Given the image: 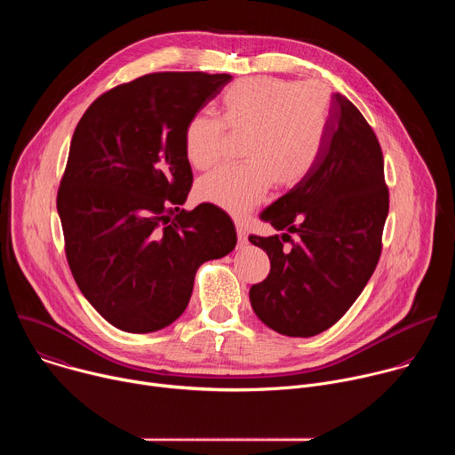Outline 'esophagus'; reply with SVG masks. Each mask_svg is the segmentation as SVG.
<instances>
[{
    "instance_id": "obj_1",
    "label": "esophagus",
    "mask_w": 455,
    "mask_h": 455,
    "mask_svg": "<svg viewBox=\"0 0 455 455\" xmlns=\"http://www.w3.org/2000/svg\"><path fill=\"white\" fill-rule=\"evenodd\" d=\"M235 232H237V244L244 246L248 243V234H246V227L241 220H235Z\"/></svg>"
}]
</instances>
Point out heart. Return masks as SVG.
Here are the masks:
<instances>
[{"instance_id": "obj_1", "label": "heart", "mask_w": 455, "mask_h": 455, "mask_svg": "<svg viewBox=\"0 0 455 455\" xmlns=\"http://www.w3.org/2000/svg\"><path fill=\"white\" fill-rule=\"evenodd\" d=\"M220 118L194 115L183 129V153L198 171L221 162L227 133L244 135L237 167H221L196 185V196L243 216L270 190L297 187L322 151L330 120V93L318 83L248 77L230 84Z\"/></svg>"}]
</instances>
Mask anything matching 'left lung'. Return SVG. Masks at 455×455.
<instances>
[{
	"label": "left lung",
	"mask_w": 455,
	"mask_h": 455,
	"mask_svg": "<svg viewBox=\"0 0 455 455\" xmlns=\"http://www.w3.org/2000/svg\"><path fill=\"white\" fill-rule=\"evenodd\" d=\"M387 214L379 142L358 108L335 93L326 139L311 172L259 214L284 230L283 237L248 235L270 259L268 277L250 288L255 315L286 337H315L330 330L378 265Z\"/></svg>",
	"instance_id": "obj_1"
}]
</instances>
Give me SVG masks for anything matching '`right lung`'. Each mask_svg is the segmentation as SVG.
Masks as SVG:
<instances>
[{
	"instance_id": "1",
	"label": "right lung",
	"mask_w": 455,
	"mask_h": 455,
	"mask_svg": "<svg viewBox=\"0 0 455 455\" xmlns=\"http://www.w3.org/2000/svg\"><path fill=\"white\" fill-rule=\"evenodd\" d=\"M230 81L148 74L104 92L76 127L57 190L64 251L83 295L122 331L169 326L198 268L235 246L220 207H180L192 187L183 129Z\"/></svg>"
}]
</instances>
